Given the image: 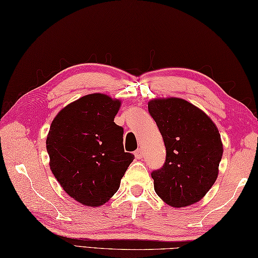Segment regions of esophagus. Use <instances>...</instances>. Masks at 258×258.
Returning a JSON list of instances; mask_svg holds the SVG:
<instances>
[{
	"label": "esophagus",
	"instance_id": "1",
	"mask_svg": "<svg viewBox=\"0 0 258 258\" xmlns=\"http://www.w3.org/2000/svg\"><path fill=\"white\" fill-rule=\"evenodd\" d=\"M134 155H135V157H136L137 159H142V158H143V152H142V149H141V148L136 149V152L134 153Z\"/></svg>",
	"mask_w": 258,
	"mask_h": 258
}]
</instances>
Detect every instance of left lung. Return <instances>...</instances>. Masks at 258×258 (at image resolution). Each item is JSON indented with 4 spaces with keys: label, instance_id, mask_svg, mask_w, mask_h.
Here are the masks:
<instances>
[{
    "label": "left lung",
    "instance_id": "left-lung-1",
    "mask_svg": "<svg viewBox=\"0 0 258 258\" xmlns=\"http://www.w3.org/2000/svg\"><path fill=\"white\" fill-rule=\"evenodd\" d=\"M166 147L163 168L152 172L154 189L172 208L199 202L217 180L223 144L217 125L199 107L180 98L148 102Z\"/></svg>",
    "mask_w": 258,
    "mask_h": 258
}]
</instances>
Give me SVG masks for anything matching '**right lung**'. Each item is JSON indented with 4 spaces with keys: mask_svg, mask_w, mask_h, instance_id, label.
Instances as JSON below:
<instances>
[{
    "mask_svg": "<svg viewBox=\"0 0 258 258\" xmlns=\"http://www.w3.org/2000/svg\"><path fill=\"white\" fill-rule=\"evenodd\" d=\"M122 101L104 93L81 97L58 112L46 140L49 166L62 189L87 207H100L119 188L134 159L114 123Z\"/></svg>",
    "mask_w": 258,
    "mask_h": 258,
    "instance_id": "add662e5",
    "label": "right lung"
}]
</instances>
